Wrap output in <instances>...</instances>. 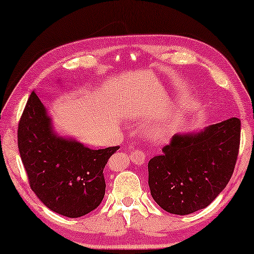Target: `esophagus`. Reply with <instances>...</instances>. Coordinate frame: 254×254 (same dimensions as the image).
<instances>
[{
    "label": "esophagus",
    "instance_id": "obj_1",
    "mask_svg": "<svg viewBox=\"0 0 254 254\" xmlns=\"http://www.w3.org/2000/svg\"><path fill=\"white\" fill-rule=\"evenodd\" d=\"M145 158H147V156H145L144 152L141 150H135L130 154V161L136 165L144 164Z\"/></svg>",
    "mask_w": 254,
    "mask_h": 254
}]
</instances>
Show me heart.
Returning a JSON list of instances; mask_svg holds the SVG:
<instances>
[{
    "label": "heart",
    "instance_id": "b5f03b06",
    "mask_svg": "<svg viewBox=\"0 0 254 254\" xmlns=\"http://www.w3.org/2000/svg\"><path fill=\"white\" fill-rule=\"evenodd\" d=\"M180 116L182 114H170V116L163 118L161 121L155 124V126L151 128L150 136L156 142H163L170 138L173 131L176 130L180 121Z\"/></svg>",
    "mask_w": 254,
    "mask_h": 254
}]
</instances>
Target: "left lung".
Instances as JSON below:
<instances>
[{
    "label": "left lung",
    "mask_w": 254,
    "mask_h": 254,
    "mask_svg": "<svg viewBox=\"0 0 254 254\" xmlns=\"http://www.w3.org/2000/svg\"><path fill=\"white\" fill-rule=\"evenodd\" d=\"M241 142L238 118L176 134L148 163L151 196L163 209L187 215L213 202L230 180Z\"/></svg>",
    "instance_id": "left-lung-1"
}]
</instances>
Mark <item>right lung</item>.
Here are the masks:
<instances>
[{"instance_id":"1","label":"right lung","mask_w":254,"mask_h":254,"mask_svg":"<svg viewBox=\"0 0 254 254\" xmlns=\"http://www.w3.org/2000/svg\"><path fill=\"white\" fill-rule=\"evenodd\" d=\"M120 147L92 150L53 130L46 107L31 93L18 124V149L30 187L55 213L81 217L105 195L104 168Z\"/></svg>"}]
</instances>
